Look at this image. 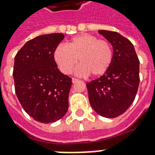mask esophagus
<instances>
[{"instance_id":"esophagus-1","label":"esophagus","mask_w":155,"mask_h":155,"mask_svg":"<svg viewBox=\"0 0 155 155\" xmlns=\"http://www.w3.org/2000/svg\"><path fill=\"white\" fill-rule=\"evenodd\" d=\"M79 81H80V80H78V79H76V78H72V83L73 84L77 83V82H79Z\"/></svg>"}]
</instances>
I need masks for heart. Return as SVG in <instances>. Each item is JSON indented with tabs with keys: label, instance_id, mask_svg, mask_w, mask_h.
<instances>
[{
	"label": "heart",
	"instance_id": "heart-1",
	"mask_svg": "<svg viewBox=\"0 0 155 155\" xmlns=\"http://www.w3.org/2000/svg\"><path fill=\"white\" fill-rule=\"evenodd\" d=\"M113 56L109 42L88 34L74 36L66 45L57 46L53 54L55 62L66 74L71 73L79 59L81 64L75 73L81 76L89 74L100 76L105 74L112 64Z\"/></svg>",
	"mask_w": 155,
	"mask_h": 155
}]
</instances>
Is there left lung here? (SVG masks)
Segmentation results:
<instances>
[{
	"label": "left lung",
	"mask_w": 155,
	"mask_h": 155,
	"mask_svg": "<svg viewBox=\"0 0 155 155\" xmlns=\"http://www.w3.org/2000/svg\"><path fill=\"white\" fill-rule=\"evenodd\" d=\"M113 46V61L101 77L86 84L89 104L102 117L124 113L135 99L140 83V61L134 46L117 32L98 30Z\"/></svg>",
	"instance_id": "1"
}]
</instances>
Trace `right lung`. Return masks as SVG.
I'll return each instance as SVG.
<instances>
[{
    "label": "right lung",
    "instance_id": "1",
    "mask_svg": "<svg viewBox=\"0 0 155 155\" xmlns=\"http://www.w3.org/2000/svg\"><path fill=\"white\" fill-rule=\"evenodd\" d=\"M62 34L40 35L29 40L15 57V94L28 115L42 123L60 120L68 110L71 78L55 62L54 51Z\"/></svg>",
    "mask_w": 155,
    "mask_h": 155
}]
</instances>
